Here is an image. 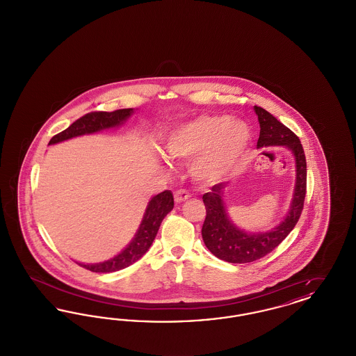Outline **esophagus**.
Returning a JSON list of instances; mask_svg holds the SVG:
<instances>
[{
	"label": "esophagus",
	"instance_id": "34e87169",
	"mask_svg": "<svg viewBox=\"0 0 356 356\" xmlns=\"http://www.w3.org/2000/svg\"><path fill=\"white\" fill-rule=\"evenodd\" d=\"M173 196H175V202L177 204L183 203V202H186V200H188V199L191 197V195H189L186 191H184V189L176 191Z\"/></svg>",
	"mask_w": 356,
	"mask_h": 356
}]
</instances>
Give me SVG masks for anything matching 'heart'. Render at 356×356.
Returning a JSON list of instances; mask_svg holds the SVG:
<instances>
[{
	"label": "heart",
	"mask_w": 356,
	"mask_h": 356,
	"mask_svg": "<svg viewBox=\"0 0 356 356\" xmlns=\"http://www.w3.org/2000/svg\"><path fill=\"white\" fill-rule=\"evenodd\" d=\"M251 138V128L243 120L202 115L170 132L164 153L175 161L192 160L191 173L196 180L219 183L238 167Z\"/></svg>",
	"instance_id": "1"
}]
</instances>
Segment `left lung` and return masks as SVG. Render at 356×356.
<instances>
[{"label":"left lung","instance_id":"left-lung-1","mask_svg":"<svg viewBox=\"0 0 356 356\" xmlns=\"http://www.w3.org/2000/svg\"><path fill=\"white\" fill-rule=\"evenodd\" d=\"M254 111L260 124L257 149L286 147L291 151L295 159V188L287 215L266 232H247L231 220L224 202V189L228 183L216 184L211 188V192L204 193L207 209L202 228L204 244L211 254L228 263H251L270 254L293 229L305 205L307 164L299 137L266 109L254 105Z\"/></svg>","mask_w":356,"mask_h":356}]
</instances>
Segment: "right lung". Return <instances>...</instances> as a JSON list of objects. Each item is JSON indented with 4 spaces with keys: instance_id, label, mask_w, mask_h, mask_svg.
<instances>
[{
    "instance_id": "1",
    "label": "right lung",
    "mask_w": 356,
    "mask_h": 356,
    "mask_svg": "<svg viewBox=\"0 0 356 356\" xmlns=\"http://www.w3.org/2000/svg\"><path fill=\"white\" fill-rule=\"evenodd\" d=\"M135 113L134 108L119 109L113 112H92L83 116L81 119L76 120L69 128L63 131L58 135L53 136L49 141V145L58 144L63 141L70 140L79 136L93 135L97 132H102L105 129L118 128ZM173 208V195L170 191H164L156 196H153L145 208L143 220L140 222L135 236L129 241V244L120 252V254L95 264H85L79 263V266L84 267L92 272H115L122 268L129 267L140 257H143L145 252L152 245L153 240L157 235L160 224L163 219L170 213Z\"/></svg>"
}]
</instances>
